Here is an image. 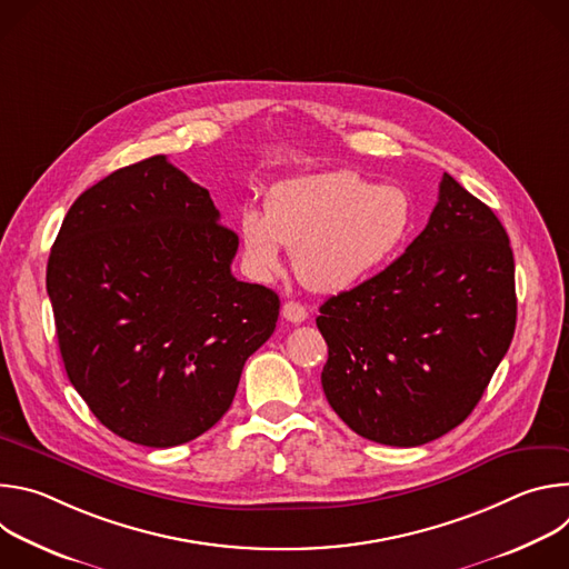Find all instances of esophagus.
<instances>
[{
    "instance_id": "34e87169",
    "label": "esophagus",
    "mask_w": 569,
    "mask_h": 569,
    "mask_svg": "<svg viewBox=\"0 0 569 569\" xmlns=\"http://www.w3.org/2000/svg\"><path fill=\"white\" fill-rule=\"evenodd\" d=\"M281 312H283V317L288 319V321H292V323H301L303 319H306V308L299 303V301H286L283 303V308H281Z\"/></svg>"
}]
</instances>
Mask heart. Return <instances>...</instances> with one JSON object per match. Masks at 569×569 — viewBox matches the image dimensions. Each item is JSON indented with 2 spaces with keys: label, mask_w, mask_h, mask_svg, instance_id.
<instances>
[{
  "label": "heart",
  "mask_w": 569,
  "mask_h": 569,
  "mask_svg": "<svg viewBox=\"0 0 569 569\" xmlns=\"http://www.w3.org/2000/svg\"><path fill=\"white\" fill-rule=\"evenodd\" d=\"M412 218V200L402 189L338 171L279 184L266 216L242 213L240 233L254 274H274L286 246L299 281L331 295L376 272L408 236Z\"/></svg>",
  "instance_id": "heart-1"
}]
</instances>
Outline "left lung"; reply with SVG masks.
<instances>
[{
    "mask_svg": "<svg viewBox=\"0 0 569 569\" xmlns=\"http://www.w3.org/2000/svg\"><path fill=\"white\" fill-rule=\"evenodd\" d=\"M321 387L360 437L435 441L475 410L516 331V266L498 216L443 173L426 229L393 263L319 306Z\"/></svg>",
    "mask_w": 569,
    "mask_h": 569,
    "instance_id": "8db88e82",
    "label": "left lung"
}]
</instances>
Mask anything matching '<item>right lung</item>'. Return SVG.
<instances>
[{"mask_svg": "<svg viewBox=\"0 0 569 569\" xmlns=\"http://www.w3.org/2000/svg\"><path fill=\"white\" fill-rule=\"evenodd\" d=\"M207 189L154 154L80 193L47 263L64 371L117 437L171 448L229 410L279 297L238 281V236Z\"/></svg>", "mask_w": 569, "mask_h": 569, "instance_id": "add662e5", "label": "right lung"}]
</instances>
